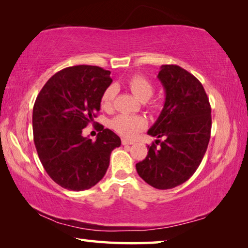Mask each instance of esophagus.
Instances as JSON below:
<instances>
[{
	"label": "esophagus",
	"mask_w": 248,
	"mask_h": 248,
	"mask_svg": "<svg viewBox=\"0 0 248 248\" xmlns=\"http://www.w3.org/2000/svg\"><path fill=\"white\" fill-rule=\"evenodd\" d=\"M121 143H123V145H132L133 142L132 141H128V140H125V139H123V140H121Z\"/></svg>",
	"instance_id": "obj_1"
}]
</instances>
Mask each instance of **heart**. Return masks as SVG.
Masks as SVG:
<instances>
[{
	"mask_svg": "<svg viewBox=\"0 0 248 248\" xmlns=\"http://www.w3.org/2000/svg\"><path fill=\"white\" fill-rule=\"evenodd\" d=\"M128 87L131 91L134 97L138 100L144 103L151 98L153 94V85L148 78L141 75H134L128 81ZM116 94V89L114 86H108L103 92L100 97V104L104 109H109L112 106ZM146 121L141 116L132 115H118L111 120L110 125L117 133L121 137L132 139L145 127Z\"/></svg>",
	"mask_w": 248,
	"mask_h": 248,
	"instance_id": "1",
	"label": "heart"
}]
</instances>
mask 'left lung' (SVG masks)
I'll return each instance as SVG.
<instances>
[{
    "label": "left lung",
    "mask_w": 248,
    "mask_h": 248,
    "mask_svg": "<svg viewBox=\"0 0 248 248\" xmlns=\"http://www.w3.org/2000/svg\"><path fill=\"white\" fill-rule=\"evenodd\" d=\"M157 78L165 103L148 134L155 143L136 169L156 189H170L189 179L207 151L211 132V107L198 79L178 65L161 66Z\"/></svg>",
    "instance_id": "obj_1"
}]
</instances>
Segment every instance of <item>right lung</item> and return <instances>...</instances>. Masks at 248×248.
<instances>
[{"mask_svg": "<svg viewBox=\"0 0 248 248\" xmlns=\"http://www.w3.org/2000/svg\"><path fill=\"white\" fill-rule=\"evenodd\" d=\"M111 82L110 71L99 66H70L50 78L37 96L32 109L37 153L47 174L65 189L95 186L106 174L111 151L121 144L103 125L95 141L82 134Z\"/></svg>", "mask_w": 248, "mask_h": 248, "instance_id": "obj_1", "label": "right lung"}]
</instances>
